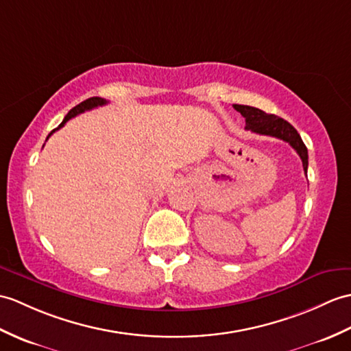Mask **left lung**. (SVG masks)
Here are the masks:
<instances>
[{
	"label": "left lung",
	"mask_w": 351,
	"mask_h": 351,
	"mask_svg": "<svg viewBox=\"0 0 351 351\" xmlns=\"http://www.w3.org/2000/svg\"><path fill=\"white\" fill-rule=\"evenodd\" d=\"M233 108L238 110L241 115L245 118V128L251 130L252 133L263 134V136H272L281 141L287 142L293 149H295L304 165V172L306 175L308 170V149L305 143L300 138L296 128L293 127L290 122L282 119L276 115H271L252 106H243V104H233Z\"/></svg>",
	"instance_id": "left-lung-1"
}]
</instances>
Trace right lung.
Instances as JSON below:
<instances>
[{"instance_id":"obj_1","label":"right lung","mask_w":351,"mask_h":351,"mask_svg":"<svg viewBox=\"0 0 351 351\" xmlns=\"http://www.w3.org/2000/svg\"><path fill=\"white\" fill-rule=\"evenodd\" d=\"M104 104H108V101H106L104 99H101V97H91V99H88V100H85V101H82L80 104H77L76 108H73L67 115H65V118L62 119V122L60 124V127L58 128H55V130H52L51 133H49V136H47V138L51 137L56 130H60L61 127H64V124L65 122H67L69 119H71V118H75L76 115H79V113H84L85 110H91V109H94V108H99V106H104Z\"/></svg>"}]
</instances>
